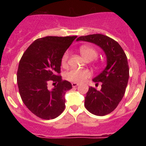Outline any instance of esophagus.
I'll return each instance as SVG.
<instances>
[{"label":"esophagus","mask_w":146,"mask_h":146,"mask_svg":"<svg viewBox=\"0 0 146 146\" xmlns=\"http://www.w3.org/2000/svg\"><path fill=\"white\" fill-rule=\"evenodd\" d=\"M72 86L73 88H75V87H77V86H79V84H78V83H76V82H72Z\"/></svg>","instance_id":"esophagus-1"}]
</instances>
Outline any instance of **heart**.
Instances as JSON below:
<instances>
[{
  "mask_svg": "<svg viewBox=\"0 0 146 146\" xmlns=\"http://www.w3.org/2000/svg\"><path fill=\"white\" fill-rule=\"evenodd\" d=\"M80 52L86 60H93L97 57L98 52L94 47L82 45L80 47ZM69 59V52H66L61 59L62 65H66ZM91 76V73L86 69H72L66 72L65 77L68 80L73 82H82Z\"/></svg>",
  "mask_w": 146,
  "mask_h": 146,
  "instance_id": "heart-1",
  "label": "heart"
}]
</instances>
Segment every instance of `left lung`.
Segmentation results:
<instances>
[{
    "mask_svg": "<svg viewBox=\"0 0 146 146\" xmlns=\"http://www.w3.org/2000/svg\"><path fill=\"white\" fill-rule=\"evenodd\" d=\"M77 41L95 44L106 55L105 69L93 79L96 85L102 82L101 89L89 88L85 97V107L96 115L109 114L121 101L128 83L129 69L126 54L116 41L102 34L82 36L77 38Z\"/></svg>",
    "mask_w": 146,
    "mask_h": 146,
    "instance_id": "1",
    "label": "left lung"
}]
</instances>
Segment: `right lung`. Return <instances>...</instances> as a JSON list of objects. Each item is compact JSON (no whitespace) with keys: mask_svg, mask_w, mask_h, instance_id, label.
Returning a JSON list of instances; mask_svg holds the SVG:
<instances>
[{"mask_svg":"<svg viewBox=\"0 0 146 146\" xmlns=\"http://www.w3.org/2000/svg\"><path fill=\"white\" fill-rule=\"evenodd\" d=\"M77 36L38 38L23 53L17 70L18 88L23 103L42 119L57 118L65 109L66 91L72 88L60 75L61 59ZM50 82H58L52 89Z\"/></svg>","mask_w":146,"mask_h":146,"instance_id":"1","label":"right lung"}]
</instances>
